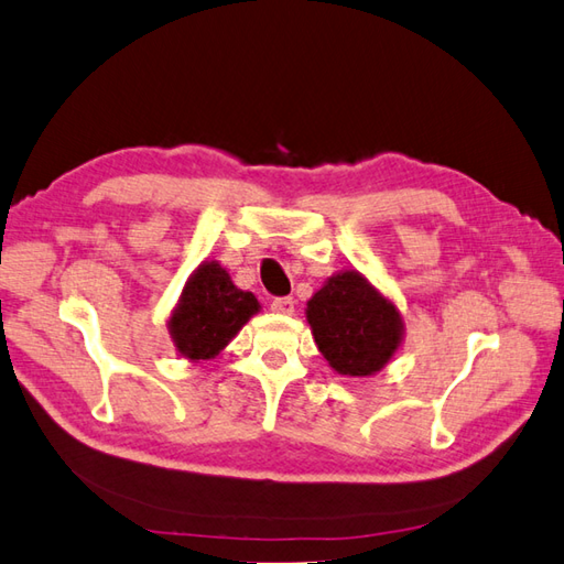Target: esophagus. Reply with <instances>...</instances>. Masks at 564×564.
Returning <instances> with one entry per match:
<instances>
[{
  "mask_svg": "<svg viewBox=\"0 0 564 564\" xmlns=\"http://www.w3.org/2000/svg\"><path fill=\"white\" fill-rule=\"evenodd\" d=\"M271 310L276 314H293L295 312V300L293 297H276L271 302Z\"/></svg>",
  "mask_w": 564,
  "mask_h": 564,
  "instance_id": "obj_1",
  "label": "esophagus"
}]
</instances>
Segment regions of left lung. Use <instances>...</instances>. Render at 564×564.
<instances>
[{
  "instance_id": "obj_1",
  "label": "left lung",
  "mask_w": 564,
  "mask_h": 564,
  "mask_svg": "<svg viewBox=\"0 0 564 564\" xmlns=\"http://www.w3.org/2000/svg\"><path fill=\"white\" fill-rule=\"evenodd\" d=\"M307 322L326 362L345 377H371L402 340V319L362 273L330 276L307 302Z\"/></svg>"
}]
</instances>
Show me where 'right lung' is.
<instances>
[{
  "label": "right lung",
  "instance_id": "add662e5",
  "mask_svg": "<svg viewBox=\"0 0 564 564\" xmlns=\"http://www.w3.org/2000/svg\"><path fill=\"white\" fill-rule=\"evenodd\" d=\"M259 312L252 293L234 285L226 269L216 262L199 264L187 279L169 328L181 355L187 359H212Z\"/></svg>",
  "mask_w": 564,
  "mask_h": 564
}]
</instances>
